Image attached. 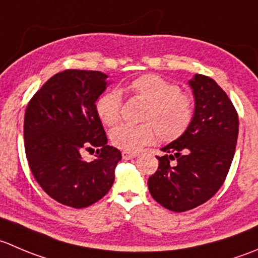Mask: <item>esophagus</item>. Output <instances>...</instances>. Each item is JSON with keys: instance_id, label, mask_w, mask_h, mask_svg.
I'll use <instances>...</instances> for the list:
<instances>
[{"instance_id": "1", "label": "esophagus", "mask_w": 258, "mask_h": 258, "mask_svg": "<svg viewBox=\"0 0 258 258\" xmlns=\"http://www.w3.org/2000/svg\"><path fill=\"white\" fill-rule=\"evenodd\" d=\"M137 154L136 152H130V151H122V157H123L124 160H130V159H134V157H136Z\"/></svg>"}]
</instances>
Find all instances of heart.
Segmentation results:
<instances>
[{"mask_svg":"<svg viewBox=\"0 0 258 258\" xmlns=\"http://www.w3.org/2000/svg\"><path fill=\"white\" fill-rule=\"evenodd\" d=\"M126 91L146 102L142 123H123L111 131V141L124 151H139L152 144L159 134L164 141L179 139L190 126L194 113L192 99L182 93L176 84L157 74H144L128 83ZM122 94L108 91L96 103L99 119L107 126H114L121 118Z\"/></svg>","mask_w":258,"mask_h":258,"instance_id":"obj_1","label":"heart"}]
</instances>
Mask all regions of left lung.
Segmentation results:
<instances>
[{
    "instance_id": "obj_1",
    "label": "left lung",
    "mask_w": 258,
    "mask_h": 258,
    "mask_svg": "<svg viewBox=\"0 0 258 258\" xmlns=\"http://www.w3.org/2000/svg\"><path fill=\"white\" fill-rule=\"evenodd\" d=\"M196 99L191 123L156 156L159 167L149 177L150 194L164 208L186 212L212 198L223 185L238 137V114L226 92L212 78L189 81ZM176 159L177 164H169Z\"/></svg>"
}]
</instances>
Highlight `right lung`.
Wrapping results in <instances>:
<instances>
[{"label": "right lung", "instance_id": "1", "mask_svg": "<svg viewBox=\"0 0 258 258\" xmlns=\"http://www.w3.org/2000/svg\"><path fill=\"white\" fill-rule=\"evenodd\" d=\"M108 76L68 69L55 74L31 98L25 112L24 139L29 166L47 196L64 206L86 208L106 196L122 155L107 145L96 111ZM97 149L87 163L81 151Z\"/></svg>", "mask_w": 258, "mask_h": 258}]
</instances>
